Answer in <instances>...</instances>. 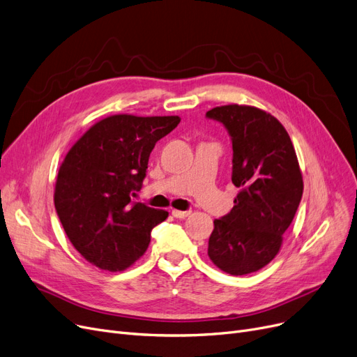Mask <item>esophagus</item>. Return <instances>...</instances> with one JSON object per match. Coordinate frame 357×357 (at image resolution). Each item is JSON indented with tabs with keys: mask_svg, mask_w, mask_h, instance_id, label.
I'll return each mask as SVG.
<instances>
[{
	"mask_svg": "<svg viewBox=\"0 0 357 357\" xmlns=\"http://www.w3.org/2000/svg\"><path fill=\"white\" fill-rule=\"evenodd\" d=\"M191 214V211H181V210H172V215L176 217V219H187V217Z\"/></svg>",
	"mask_w": 357,
	"mask_h": 357,
	"instance_id": "obj_1",
	"label": "esophagus"
}]
</instances>
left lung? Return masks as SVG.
<instances>
[{
    "instance_id": "obj_1",
    "label": "left lung",
    "mask_w": 357,
    "mask_h": 357,
    "mask_svg": "<svg viewBox=\"0 0 357 357\" xmlns=\"http://www.w3.org/2000/svg\"><path fill=\"white\" fill-rule=\"evenodd\" d=\"M206 116L230 135L231 182L241 188L234 208L214 220L208 257L227 274H250L280 251L299 207L303 181L296 151L282 123L258 107L217 106Z\"/></svg>"
}]
</instances>
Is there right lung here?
I'll return each instance as SVG.
<instances>
[{"label": "right lung", "instance_id": "1", "mask_svg": "<svg viewBox=\"0 0 357 357\" xmlns=\"http://www.w3.org/2000/svg\"><path fill=\"white\" fill-rule=\"evenodd\" d=\"M179 116L112 115L95 123L66 156L55 210L74 248L102 270L122 271L140 258L167 211L131 203L150 153Z\"/></svg>", "mask_w": 357, "mask_h": 357}]
</instances>
